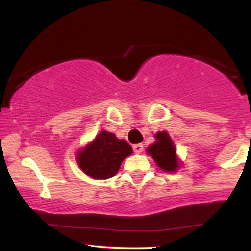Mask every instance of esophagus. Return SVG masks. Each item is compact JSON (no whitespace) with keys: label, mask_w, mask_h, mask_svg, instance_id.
I'll return each mask as SVG.
<instances>
[{"label":"esophagus","mask_w":251,"mask_h":251,"mask_svg":"<svg viewBox=\"0 0 251 251\" xmlns=\"http://www.w3.org/2000/svg\"><path fill=\"white\" fill-rule=\"evenodd\" d=\"M143 150H144L143 144H135V145H133V152L136 154H140L143 152Z\"/></svg>","instance_id":"34e87169"}]
</instances>
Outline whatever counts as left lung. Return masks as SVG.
Wrapping results in <instances>:
<instances>
[{
    "label": "left lung",
    "mask_w": 251,
    "mask_h": 251,
    "mask_svg": "<svg viewBox=\"0 0 251 251\" xmlns=\"http://www.w3.org/2000/svg\"><path fill=\"white\" fill-rule=\"evenodd\" d=\"M155 142L146 149V152L155 161L157 167L167 173H175L179 169L180 162L176 146L167 131H159L154 135Z\"/></svg>",
    "instance_id": "1"
}]
</instances>
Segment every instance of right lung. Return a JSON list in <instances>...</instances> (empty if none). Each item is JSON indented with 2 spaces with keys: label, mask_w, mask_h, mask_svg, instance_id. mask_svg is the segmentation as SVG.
<instances>
[{
  "label": "right lung",
  "mask_w": 251,
  "mask_h": 251,
  "mask_svg": "<svg viewBox=\"0 0 251 251\" xmlns=\"http://www.w3.org/2000/svg\"><path fill=\"white\" fill-rule=\"evenodd\" d=\"M132 154V149L125 139L102 130L92 142L76 153V162L87 176L104 180L116 175L122 161Z\"/></svg>",
  "instance_id": "1"
}]
</instances>
